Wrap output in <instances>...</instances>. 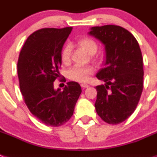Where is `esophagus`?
<instances>
[{
    "label": "esophagus",
    "mask_w": 157,
    "mask_h": 157,
    "mask_svg": "<svg viewBox=\"0 0 157 157\" xmlns=\"http://www.w3.org/2000/svg\"><path fill=\"white\" fill-rule=\"evenodd\" d=\"M81 86L82 87L83 89H85V88H88V87H89V85H88V84H86V83H81Z\"/></svg>",
    "instance_id": "1"
}]
</instances>
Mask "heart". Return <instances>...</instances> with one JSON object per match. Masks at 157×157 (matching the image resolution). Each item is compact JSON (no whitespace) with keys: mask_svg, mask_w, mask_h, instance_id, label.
<instances>
[{"mask_svg":"<svg viewBox=\"0 0 157 157\" xmlns=\"http://www.w3.org/2000/svg\"><path fill=\"white\" fill-rule=\"evenodd\" d=\"M78 45L85 50L88 53L94 54L97 49V44L94 40L89 37H84L79 40ZM60 60L64 64H68L71 60V49L69 45H66L60 52ZM93 68L90 66L75 65L68 71V77L77 82H85L89 76L93 74Z\"/></svg>","mask_w":157,"mask_h":157,"instance_id":"obj_1","label":"heart"}]
</instances>
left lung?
Listing matches in <instances>:
<instances>
[{
    "mask_svg": "<svg viewBox=\"0 0 157 157\" xmlns=\"http://www.w3.org/2000/svg\"><path fill=\"white\" fill-rule=\"evenodd\" d=\"M105 45V68L97 74L105 85L96 86V111L105 122L118 124L139 103L144 87L143 57L134 36L118 25L96 26L89 33Z\"/></svg>",
    "mask_w": 157,
    "mask_h": 157,
    "instance_id": "obj_1",
    "label": "left lung"
}]
</instances>
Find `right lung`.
Listing matches in <instances>:
<instances>
[{"label": "right lung", "instance_id": "1", "mask_svg": "<svg viewBox=\"0 0 157 157\" xmlns=\"http://www.w3.org/2000/svg\"><path fill=\"white\" fill-rule=\"evenodd\" d=\"M72 28H44L27 38L17 61L20 89L30 113L42 123L58 127L68 122L81 93L77 82L54 89L60 77V52ZM61 80V79H60Z\"/></svg>", "mask_w": 157, "mask_h": 157}]
</instances>
